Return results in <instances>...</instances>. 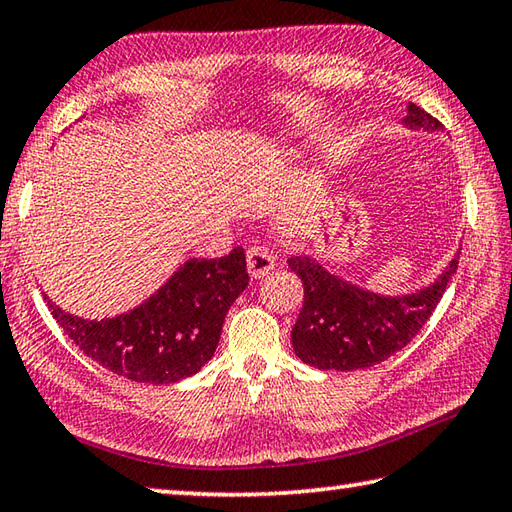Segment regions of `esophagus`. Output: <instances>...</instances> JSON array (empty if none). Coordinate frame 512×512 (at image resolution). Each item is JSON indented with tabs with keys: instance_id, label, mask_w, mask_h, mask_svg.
<instances>
[{
	"instance_id": "1",
	"label": "esophagus",
	"mask_w": 512,
	"mask_h": 512,
	"mask_svg": "<svg viewBox=\"0 0 512 512\" xmlns=\"http://www.w3.org/2000/svg\"><path fill=\"white\" fill-rule=\"evenodd\" d=\"M246 266H248L250 277L259 280V277H264L268 271H273L275 257L268 248L253 246V248H248V253H246Z\"/></svg>"
}]
</instances>
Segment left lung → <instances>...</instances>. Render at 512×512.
I'll return each instance as SVG.
<instances>
[{
    "mask_svg": "<svg viewBox=\"0 0 512 512\" xmlns=\"http://www.w3.org/2000/svg\"><path fill=\"white\" fill-rule=\"evenodd\" d=\"M403 123L410 129L439 132L443 125L414 102ZM459 253L445 271L421 291L378 295L329 273L309 255L288 257V268L304 286V304L291 331L295 356L315 369H367L394 356L430 320L457 273Z\"/></svg>",
    "mask_w": 512,
    "mask_h": 512,
    "instance_id": "obj_1",
    "label": "left lung"
}]
</instances>
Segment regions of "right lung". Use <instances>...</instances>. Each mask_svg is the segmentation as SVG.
Here are the masks:
<instances>
[{"label": "right lung", "instance_id": "add662e5", "mask_svg": "<svg viewBox=\"0 0 512 512\" xmlns=\"http://www.w3.org/2000/svg\"><path fill=\"white\" fill-rule=\"evenodd\" d=\"M246 286L244 248H235L219 259H188L159 291L116 318L85 320L44 300L64 333L98 365L134 383L170 385L215 356L226 313Z\"/></svg>", "mask_w": 512, "mask_h": 512}]
</instances>
